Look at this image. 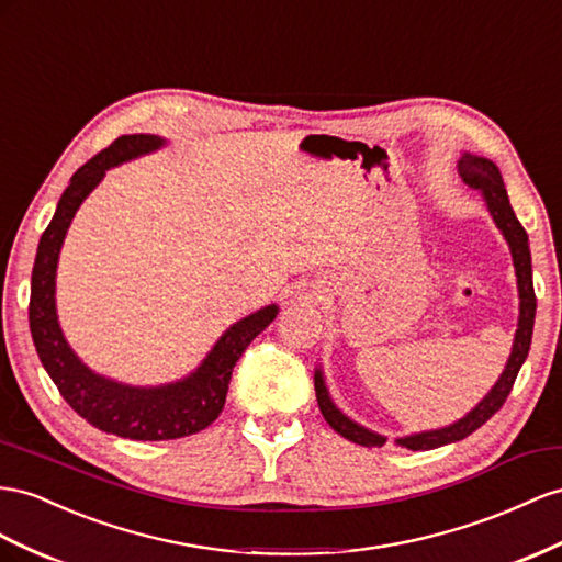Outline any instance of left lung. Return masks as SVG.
Returning a JSON list of instances; mask_svg holds the SVG:
<instances>
[{"label": "left lung", "mask_w": 562, "mask_h": 562, "mask_svg": "<svg viewBox=\"0 0 562 562\" xmlns=\"http://www.w3.org/2000/svg\"><path fill=\"white\" fill-rule=\"evenodd\" d=\"M458 172L460 178L465 180L468 187L477 190L484 201L486 209L492 213V218L496 223V227L506 237L510 254H513V266H515V276H517V292H520V318H517V329H515V341H513V351L506 363V370L501 372L498 382L492 386L477 406H474L465 418H460L458 423L441 427V429H431V431H420V435H411V437H401L396 439L398 446H406L411 451H429L437 449V446L443 443H453L465 439L468 435H472L474 429L482 427L492 415L506 404V398L513 390L517 372H520L525 358L529 353V344H531V329H535V313H537V296H535V284H531V254H529V239L525 227L520 225V221L515 218L513 206L508 201V192L506 184L501 180V172L496 168V164L488 161V158L474 156V154H463L458 161ZM315 396H318V406L323 418L327 420V425L333 427L337 435H341L344 439H349L353 443H361L372 449V446H382L386 439L378 431H370L366 427H361L358 423L349 420L335 404L333 398L327 394V386L323 380V372L315 370Z\"/></svg>", "instance_id": "1"}]
</instances>
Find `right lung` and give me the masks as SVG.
I'll return each mask as SVG.
<instances>
[{"mask_svg": "<svg viewBox=\"0 0 562 562\" xmlns=\"http://www.w3.org/2000/svg\"><path fill=\"white\" fill-rule=\"evenodd\" d=\"M164 142L156 135H123L76 170L52 223L40 237L31 280V308H27L40 361L66 404L97 429L135 441L180 439L206 429L225 406L227 384L239 356L278 315V306L272 304L241 318L215 341L204 363L192 375L161 386H131L97 375L68 347L56 318L54 299L56 263H59L66 229L85 196L102 182L109 168L156 151L164 147Z\"/></svg>", "mask_w": 562, "mask_h": 562, "instance_id": "add662e5", "label": "right lung"}]
</instances>
